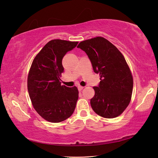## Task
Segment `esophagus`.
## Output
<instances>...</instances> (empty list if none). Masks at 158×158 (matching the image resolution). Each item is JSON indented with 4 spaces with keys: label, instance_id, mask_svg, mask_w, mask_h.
Wrapping results in <instances>:
<instances>
[{
    "label": "esophagus",
    "instance_id": "obj_1",
    "mask_svg": "<svg viewBox=\"0 0 158 158\" xmlns=\"http://www.w3.org/2000/svg\"><path fill=\"white\" fill-rule=\"evenodd\" d=\"M84 87H83V86H81V85H79V86L78 87V91L79 92H81V91H82V89H83V88H84Z\"/></svg>",
    "mask_w": 158,
    "mask_h": 158
}]
</instances>
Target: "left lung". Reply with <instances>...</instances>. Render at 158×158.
Returning <instances> with one entry per match:
<instances>
[{"instance_id":"8db88e82","label":"left lung","mask_w":158,"mask_h":158,"mask_svg":"<svg viewBox=\"0 0 158 158\" xmlns=\"http://www.w3.org/2000/svg\"><path fill=\"white\" fill-rule=\"evenodd\" d=\"M78 48L85 52L94 71L100 76L98 86L94 87L90 104L95 113L112 118L121 114L130 103L133 78L125 57L117 47L103 37L81 41Z\"/></svg>"}]
</instances>
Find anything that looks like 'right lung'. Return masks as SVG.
Instances as JSON below:
<instances>
[{
	"instance_id": "1",
	"label": "right lung",
	"mask_w": 158,
	"mask_h": 158,
	"mask_svg": "<svg viewBox=\"0 0 158 158\" xmlns=\"http://www.w3.org/2000/svg\"><path fill=\"white\" fill-rule=\"evenodd\" d=\"M78 44L52 40L43 47L31 63L27 76L28 93L33 108L49 122L63 121L74 111L78 88L62 85L60 78L64 72L63 58Z\"/></svg>"
}]
</instances>
